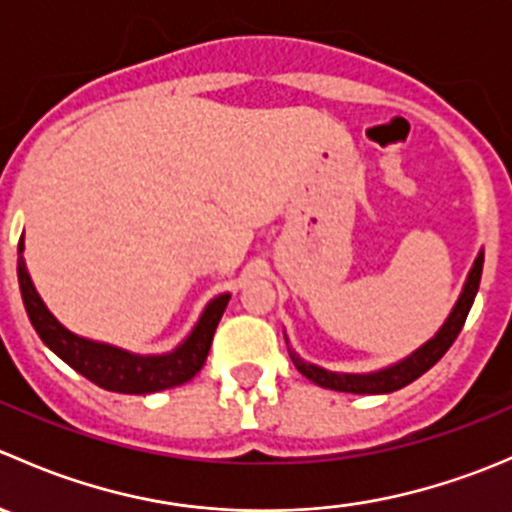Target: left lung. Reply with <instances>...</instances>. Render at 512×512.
Wrapping results in <instances>:
<instances>
[{
  "label": "left lung",
  "mask_w": 512,
  "mask_h": 512,
  "mask_svg": "<svg viewBox=\"0 0 512 512\" xmlns=\"http://www.w3.org/2000/svg\"><path fill=\"white\" fill-rule=\"evenodd\" d=\"M480 272H483V252H478L476 262H473L471 272H468L466 285H463L461 297H458L453 312L448 314L446 324L438 329L436 337L428 339L423 347H418L414 354L401 359L399 364H391L381 371H371V374H339V371H329L322 369V366L307 364V361L299 359L292 349H289V356H292L299 374L307 376V379L314 381L317 386H324V389L344 391V394H391V391L404 389L411 381H416L418 376L426 374V371L451 349V344L456 342L463 324H466L468 312H471L473 307V299H476Z\"/></svg>",
  "instance_id": "obj_1"
}]
</instances>
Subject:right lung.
Masks as SVG:
<instances>
[{"label":"right lung","instance_id":"right-lung-1","mask_svg":"<svg viewBox=\"0 0 512 512\" xmlns=\"http://www.w3.org/2000/svg\"><path fill=\"white\" fill-rule=\"evenodd\" d=\"M24 235L19 237V289H22L24 307H27L29 322L41 337V342L51 349L61 361L94 381L96 386L106 391H116V394H156V391L173 389V386L185 384L193 379L200 369H203L205 359H208L210 344H213V334L218 329L220 317H223L230 294H220L213 302L205 307L200 314L198 324L193 332L188 334L180 347H175L170 354L158 356H141L131 354L126 349L111 347V344L91 342V339L79 337V334L69 332L56 322L54 314L46 309L41 297L36 294L29 277L27 265H24Z\"/></svg>","mask_w":512,"mask_h":512}]
</instances>
